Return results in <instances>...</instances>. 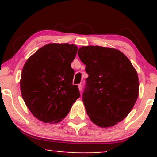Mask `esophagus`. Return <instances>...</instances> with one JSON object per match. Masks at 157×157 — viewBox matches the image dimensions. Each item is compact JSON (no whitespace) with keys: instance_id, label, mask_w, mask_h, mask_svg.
Masks as SVG:
<instances>
[{"instance_id":"esophagus-1","label":"esophagus","mask_w":157,"mask_h":157,"mask_svg":"<svg viewBox=\"0 0 157 157\" xmlns=\"http://www.w3.org/2000/svg\"><path fill=\"white\" fill-rule=\"evenodd\" d=\"M78 89H79V91H80V92H81V91H82V84L79 85V86H78Z\"/></svg>"}]
</instances>
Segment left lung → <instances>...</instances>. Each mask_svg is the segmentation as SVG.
<instances>
[{
    "label": "left lung",
    "mask_w": 157,
    "mask_h": 157,
    "mask_svg": "<svg viewBox=\"0 0 157 157\" xmlns=\"http://www.w3.org/2000/svg\"><path fill=\"white\" fill-rule=\"evenodd\" d=\"M89 75L82 101L90 120L102 128L121 122L139 95V79L131 61L117 49L98 46L78 49Z\"/></svg>",
    "instance_id": "obj_1"
}]
</instances>
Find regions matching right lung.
I'll return each instance as SVG.
<instances>
[{
	"label": "right lung",
	"mask_w": 157,
	"mask_h": 157,
	"mask_svg": "<svg viewBox=\"0 0 157 157\" xmlns=\"http://www.w3.org/2000/svg\"><path fill=\"white\" fill-rule=\"evenodd\" d=\"M77 52L75 45L49 44L39 48L23 66L21 94L40 121L60 122L80 97L78 86L72 84L75 71L71 67Z\"/></svg>",
	"instance_id": "right-lung-1"
}]
</instances>
